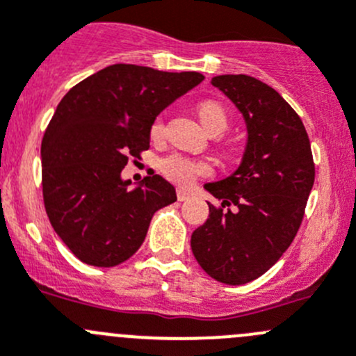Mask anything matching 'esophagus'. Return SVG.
<instances>
[{
    "mask_svg": "<svg viewBox=\"0 0 356 356\" xmlns=\"http://www.w3.org/2000/svg\"><path fill=\"white\" fill-rule=\"evenodd\" d=\"M176 197H178V201H187V199L191 197V192L184 191V188H178V191H176Z\"/></svg>",
    "mask_w": 356,
    "mask_h": 356,
    "instance_id": "obj_1",
    "label": "esophagus"
}]
</instances>
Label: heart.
Returning a JSON list of instances; mask_svg holds the SVG:
<instances>
[{
	"label": "heart",
	"mask_w": 356,
	"mask_h": 356,
	"mask_svg": "<svg viewBox=\"0 0 356 356\" xmlns=\"http://www.w3.org/2000/svg\"><path fill=\"white\" fill-rule=\"evenodd\" d=\"M197 115L208 133L220 134L229 127V113L218 101H202L197 106ZM164 129L165 115H161V117L155 118L154 125H152V138H161L164 134ZM159 169L168 180L178 185H191L199 176L209 175L208 164L180 154H172L161 159Z\"/></svg>",
	"instance_id": "b5f03b06"
}]
</instances>
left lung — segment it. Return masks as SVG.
<instances>
[{
    "instance_id": "obj_1",
    "label": "left lung",
    "mask_w": 356,
    "mask_h": 356,
    "mask_svg": "<svg viewBox=\"0 0 356 356\" xmlns=\"http://www.w3.org/2000/svg\"><path fill=\"white\" fill-rule=\"evenodd\" d=\"M211 83L243 113L248 143L231 176L204 185L222 206L208 204L209 218L195 229L191 246L213 280L245 285L292 245L314 184V162L302 120L273 87L248 74H220Z\"/></svg>"
}]
</instances>
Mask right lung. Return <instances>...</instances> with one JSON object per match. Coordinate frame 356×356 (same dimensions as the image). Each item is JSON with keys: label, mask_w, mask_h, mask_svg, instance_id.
Masks as SVG:
<instances>
[{"label": "right lung", "mask_w": 356, "mask_h": 356, "mask_svg": "<svg viewBox=\"0 0 356 356\" xmlns=\"http://www.w3.org/2000/svg\"><path fill=\"white\" fill-rule=\"evenodd\" d=\"M202 80L195 71L113 64L57 104L42 141L43 202L76 259L96 267L125 262L143 245L154 213L176 201L162 176L131 191L120 172L150 148L155 117Z\"/></svg>", "instance_id": "1"}]
</instances>
